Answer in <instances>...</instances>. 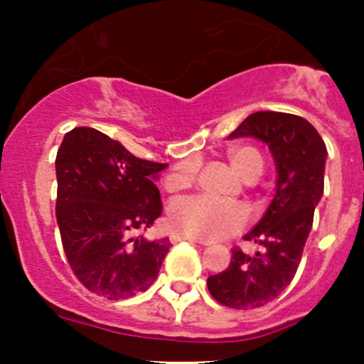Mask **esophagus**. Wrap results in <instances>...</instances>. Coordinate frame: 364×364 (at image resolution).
<instances>
[{"instance_id":"34e87169","label":"esophagus","mask_w":364,"mask_h":364,"mask_svg":"<svg viewBox=\"0 0 364 364\" xmlns=\"http://www.w3.org/2000/svg\"><path fill=\"white\" fill-rule=\"evenodd\" d=\"M179 241H190V243L209 245L208 241L197 240V237H190V236H185V234H181V232H172V234H171V243H179Z\"/></svg>"}]
</instances>
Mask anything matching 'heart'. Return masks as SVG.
I'll return each instance as SVG.
<instances>
[{
    "label": "heart",
    "mask_w": 364,
    "mask_h": 364,
    "mask_svg": "<svg viewBox=\"0 0 364 364\" xmlns=\"http://www.w3.org/2000/svg\"><path fill=\"white\" fill-rule=\"evenodd\" d=\"M227 159L245 183H255L264 172V159L253 146H234L227 151ZM197 165L185 161L172 168L165 179L171 192L185 190L196 181ZM248 213L240 204H223L208 197H185L168 205V222L172 229L197 240H220L236 234L247 225Z\"/></svg>",
    "instance_id": "obj_1"
}]
</instances>
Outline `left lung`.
<instances>
[{"label": "left lung", "instance_id": "1", "mask_svg": "<svg viewBox=\"0 0 364 364\" xmlns=\"http://www.w3.org/2000/svg\"><path fill=\"white\" fill-rule=\"evenodd\" d=\"M255 137L267 144L277 167L274 197L245 240L260 250H232L229 267L208 278L218 303L236 310L259 308L278 297L294 278L324 193L328 149L318 132L294 114L253 112L229 139Z\"/></svg>", "mask_w": 364, "mask_h": 364}]
</instances>
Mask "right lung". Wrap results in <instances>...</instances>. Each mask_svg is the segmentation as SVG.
Here are the masks:
<instances>
[{
	"instance_id": "1",
	"label": "right lung",
	"mask_w": 364,
	"mask_h": 364,
	"mask_svg": "<svg viewBox=\"0 0 364 364\" xmlns=\"http://www.w3.org/2000/svg\"><path fill=\"white\" fill-rule=\"evenodd\" d=\"M165 167L95 128L65 135L56 155V218L70 267L87 291L127 299L156 280L171 241L137 232L161 215L155 179Z\"/></svg>"
}]
</instances>
